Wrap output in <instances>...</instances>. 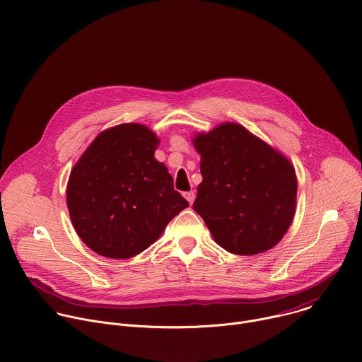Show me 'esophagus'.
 <instances>
[{
    "label": "esophagus",
    "instance_id": "obj_1",
    "mask_svg": "<svg viewBox=\"0 0 362 362\" xmlns=\"http://www.w3.org/2000/svg\"><path fill=\"white\" fill-rule=\"evenodd\" d=\"M183 196L186 197V200H187L190 204L194 202V197H196V194H194V192H193V190H190V192H185V193H183Z\"/></svg>",
    "mask_w": 362,
    "mask_h": 362
}]
</instances>
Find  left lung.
Masks as SVG:
<instances>
[{
    "label": "left lung",
    "instance_id": "8db88e82",
    "mask_svg": "<svg viewBox=\"0 0 362 362\" xmlns=\"http://www.w3.org/2000/svg\"><path fill=\"white\" fill-rule=\"evenodd\" d=\"M202 183L193 209L215 242L235 255H257L276 246L296 208L298 182L281 151L238 123L197 133Z\"/></svg>",
    "mask_w": 362,
    "mask_h": 362
}]
</instances>
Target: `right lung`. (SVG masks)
Segmentation results:
<instances>
[{
    "mask_svg": "<svg viewBox=\"0 0 362 362\" xmlns=\"http://www.w3.org/2000/svg\"><path fill=\"white\" fill-rule=\"evenodd\" d=\"M159 143L147 126L123 123L101 132L71 169L70 219L95 253L112 259L141 253L189 206L154 158Z\"/></svg>",
    "mask_w": 362,
    "mask_h": 362,
    "instance_id": "right-lung-1",
    "label": "right lung"
}]
</instances>
